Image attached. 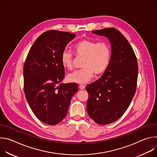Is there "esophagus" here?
<instances>
[{
  "mask_svg": "<svg viewBox=\"0 0 157 157\" xmlns=\"http://www.w3.org/2000/svg\"><path fill=\"white\" fill-rule=\"evenodd\" d=\"M79 89H81V90H82V89H85V87H86V86H84V85H79Z\"/></svg>",
  "mask_w": 157,
  "mask_h": 157,
  "instance_id": "34e87169",
  "label": "esophagus"
}]
</instances>
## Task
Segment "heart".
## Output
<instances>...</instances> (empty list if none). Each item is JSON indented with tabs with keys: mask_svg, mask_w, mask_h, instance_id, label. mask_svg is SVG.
<instances>
[{
	"mask_svg": "<svg viewBox=\"0 0 157 157\" xmlns=\"http://www.w3.org/2000/svg\"><path fill=\"white\" fill-rule=\"evenodd\" d=\"M73 50L77 56L83 57L82 68L68 75L67 79L70 82L84 84L91 79L94 74L99 76L106 70L110 57V50L106 43L84 39L78 41ZM73 60L71 53L67 51L62 53L61 61L64 68L71 70Z\"/></svg>",
	"mask_w": 157,
	"mask_h": 157,
	"instance_id": "b5f03b06",
	"label": "heart"
}]
</instances>
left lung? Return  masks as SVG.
Returning <instances> with one entry per match:
<instances>
[{
  "mask_svg": "<svg viewBox=\"0 0 157 157\" xmlns=\"http://www.w3.org/2000/svg\"><path fill=\"white\" fill-rule=\"evenodd\" d=\"M92 32L108 38L111 55L102 76L86 87L87 112L96 123L106 125L118 120L128 109L136 91L138 64L130 43L119 31L106 28Z\"/></svg>",
  "mask_w": 157,
  "mask_h": 157,
  "instance_id": "8db88e82",
  "label": "left lung"
}]
</instances>
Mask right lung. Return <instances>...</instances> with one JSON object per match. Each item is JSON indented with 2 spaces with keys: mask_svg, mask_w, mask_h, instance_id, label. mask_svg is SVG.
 <instances>
[{
  "mask_svg": "<svg viewBox=\"0 0 157 157\" xmlns=\"http://www.w3.org/2000/svg\"><path fill=\"white\" fill-rule=\"evenodd\" d=\"M76 34L50 30L33 43L24 66V92L36 117L50 125L58 124L68 114L76 83L60 84L64 78L62 53Z\"/></svg>",
  "mask_w": 157,
  "mask_h": 157,
  "instance_id": "right-lung-1",
  "label": "right lung"
}]
</instances>
